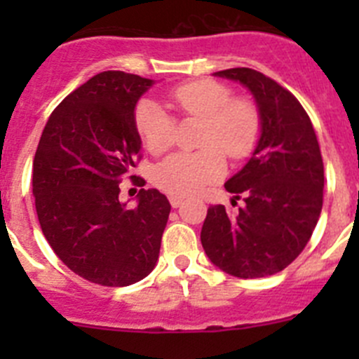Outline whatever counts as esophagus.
<instances>
[{"label": "esophagus", "instance_id": "obj_1", "mask_svg": "<svg viewBox=\"0 0 359 359\" xmlns=\"http://www.w3.org/2000/svg\"><path fill=\"white\" fill-rule=\"evenodd\" d=\"M168 200H170V205H172L173 208H179V206L182 205V203H184V198H180V196H173V194H170Z\"/></svg>", "mask_w": 359, "mask_h": 359}]
</instances>
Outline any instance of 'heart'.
<instances>
[{
  "mask_svg": "<svg viewBox=\"0 0 359 359\" xmlns=\"http://www.w3.org/2000/svg\"><path fill=\"white\" fill-rule=\"evenodd\" d=\"M168 97L184 116L203 119V149L165 158L154 166L153 182L158 189L173 196H189L226 173L222 150L233 159H245L252 154L260 133L259 111L250 100L233 99V92L213 79L184 83ZM135 128L153 154L172 146L173 119L153 100H142L137 106Z\"/></svg>",
  "mask_w": 359,
  "mask_h": 359,
  "instance_id": "heart-1",
  "label": "heart"
}]
</instances>
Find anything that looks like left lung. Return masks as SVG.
<instances>
[{"label": "left lung", "mask_w": 359, "mask_h": 359, "mask_svg": "<svg viewBox=\"0 0 359 359\" xmlns=\"http://www.w3.org/2000/svg\"><path fill=\"white\" fill-rule=\"evenodd\" d=\"M253 95L260 133L252 158L224 187L245 206L231 213L212 205L201 227L208 259L236 278L283 271L309 241L323 206L325 172L320 144L299 100L274 79L248 67L213 72Z\"/></svg>", "instance_id": "left-lung-1"}]
</instances>
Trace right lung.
Instances as JSON below:
<instances>
[{
    "instance_id": "add662e5",
    "label": "right lung",
    "mask_w": 359,
    "mask_h": 359,
    "mask_svg": "<svg viewBox=\"0 0 359 359\" xmlns=\"http://www.w3.org/2000/svg\"><path fill=\"white\" fill-rule=\"evenodd\" d=\"M153 85L123 71L90 78L52 112L32 163L46 241L72 273L104 287H128L154 269L172 208L158 189H140L135 208L119 200L121 175L142 149L137 102Z\"/></svg>"
}]
</instances>
